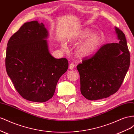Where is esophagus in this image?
Listing matches in <instances>:
<instances>
[{"instance_id":"esophagus-1","label":"esophagus","mask_w":134,"mask_h":134,"mask_svg":"<svg viewBox=\"0 0 134 134\" xmlns=\"http://www.w3.org/2000/svg\"><path fill=\"white\" fill-rule=\"evenodd\" d=\"M75 64L74 63H71L70 65L69 68H70V70H73L74 68V67H75Z\"/></svg>"}]
</instances>
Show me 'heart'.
I'll list each match as a JSON object with an SVG mask.
<instances>
[{
    "label": "heart",
    "instance_id": "obj_1",
    "mask_svg": "<svg viewBox=\"0 0 134 134\" xmlns=\"http://www.w3.org/2000/svg\"><path fill=\"white\" fill-rule=\"evenodd\" d=\"M84 40L80 43L76 49L77 54L80 57H86L90 56L96 52L102 43V39L100 34L98 32H93L91 30L85 29L80 30L75 35L68 39L69 43L75 41H80ZM62 48L63 49H66L67 45L62 42Z\"/></svg>",
    "mask_w": 134,
    "mask_h": 134
}]
</instances>
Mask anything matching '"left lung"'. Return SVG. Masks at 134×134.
Instances as JSON below:
<instances>
[{
  "label": "left lung",
  "instance_id": "8db88e82",
  "mask_svg": "<svg viewBox=\"0 0 134 134\" xmlns=\"http://www.w3.org/2000/svg\"><path fill=\"white\" fill-rule=\"evenodd\" d=\"M118 43L107 44L89 59H83L77 68L80 90L90 100L109 97L120 89L130 64V54L124 32L116 27Z\"/></svg>",
  "mask_w": 134,
  "mask_h": 134
}]
</instances>
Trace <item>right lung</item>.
Returning a JSON list of instances; mask_svg holds the SVG:
<instances>
[{
  "label": "right lung",
  "instance_id": "right-lung-1",
  "mask_svg": "<svg viewBox=\"0 0 134 134\" xmlns=\"http://www.w3.org/2000/svg\"><path fill=\"white\" fill-rule=\"evenodd\" d=\"M49 32L43 23L26 22L7 44L5 67L18 93L29 101L43 103L52 98L59 79L68 69L66 58L49 52Z\"/></svg>",
  "mask_w": 134,
  "mask_h": 134
}]
</instances>
